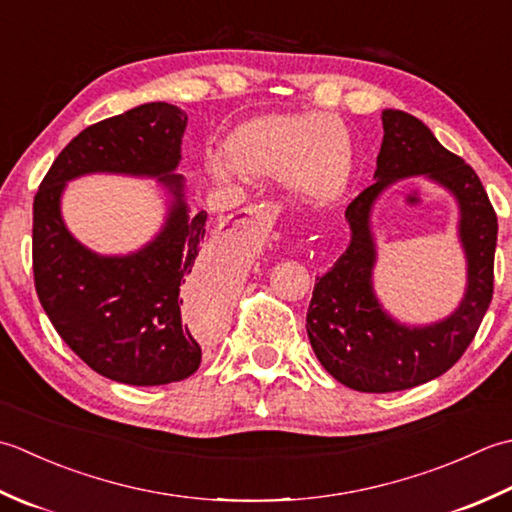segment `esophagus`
Instances as JSON below:
<instances>
[{"mask_svg":"<svg viewBox=\"0 0 512 512\" xmlns=\"http://www.w3.org/2000/svg\"><path fill=\"white\" fill-rule=\"evenodd\" d=\"M245 216L252 221L254 225H260V227H269V214L263 210V205H249L245 207Z\"/></svg>","mask_w":512,"mask_h":512,"instance_id":"esophagus-1","label":"esophagus"}]
</instances>
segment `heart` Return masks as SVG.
<instances>
[{
	"instance_id": "1",
	"label": "heart",
	"mask_w": 512,
	"mask_h": 512,
	"mask_svg": "<svg viewBox=\"0 0 512 512\" xmlns=\"http://www.w3.org/2000/svg\"><path fill=\"white\" fill-rule=\"evenodd\" d=\"M225 159H212L216 179L245 174L254 179L283 176L289 192L305 201L336 198L351 174V139L327 114H263L225 139Z\"/></svg>"
}]
</instances>
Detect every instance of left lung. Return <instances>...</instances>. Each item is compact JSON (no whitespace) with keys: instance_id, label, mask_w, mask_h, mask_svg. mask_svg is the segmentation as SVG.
Listing matches in <instances>:
<instances>
[{"instance_id":"obj_1","label":"left lung","mask_w":512,"mask_h":512,"mask_svg":"<svg viewBox=\"0 0 512 512\" xmlns=\"http://www.w3.org/2000/svg\"><path fill=\"white\" fill-rule=\"evenodd\" d=\"M384 139L375 183L347 207L351 243L336 265L318 278L307 311V336L333 378L362 393H391L446 373L464 356L493 300L497 214L471 165L437 143L433 132L402 110L382 112ZM426 173L448 186L461 203V237L469 287L453 317L431 328L409 330L383 314L370 289L374 262L368 214L393 180Z\"/></svg>"}]
</instances>
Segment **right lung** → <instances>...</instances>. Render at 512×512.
I'll return each mask as SVG.
<instances>
[{"instance_id": "right-lung-1", "label": "right lung", "mask_w": 512, "mask_h": 512, "mask_svg": "<svg viewBox=\"0 0 512 512\" xmlns=\"http://www.w3.org/2000/svg\"><path fill=\"white\" fill-rule=\"evenodd\" d=\"M187 114L156 101L79 132L41 181L33 203V274L41 307L68 347L114 382L159 387L190 378L201 340L221 316L212 265L198 258L207 212L190 216L181 161ZM90 171L159 175L175 203L164 232L141 253L106 259L69 236L58 214L65 181ZM190 297L197 322L182 314ZM192 309V307H190Z\"/></svg>"}]
</instances>
